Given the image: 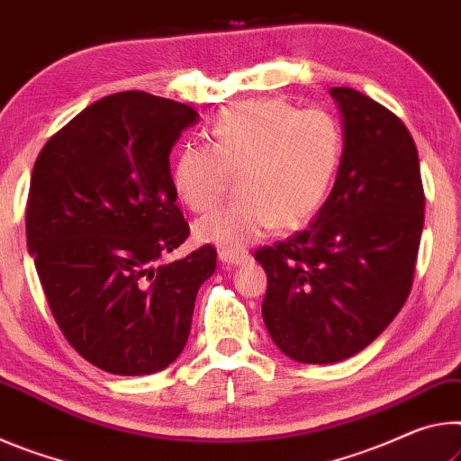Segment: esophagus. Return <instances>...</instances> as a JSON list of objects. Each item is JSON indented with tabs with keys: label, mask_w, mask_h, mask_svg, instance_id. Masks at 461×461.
Wrapping results in <instances>:
<instances>
[{
	"label": "esophagus",
	"mask_w": 461,
	"mask_h": 461,
	"mask_svg": "<svg viewBox=\"0 0 461 461\" xmlns=\"http://www.w3.org/2000/svg\"><path fill=\"white\" fill-rule=\"evenodd\" d=\"M218 259H221L224 266H245V263L251 261V255L232 253V251H221V253H218Z\"/></svg>",
	"instance_id": "1"
}]
</instances>
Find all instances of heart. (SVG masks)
Instances as JSON below:
<instances>
[{"instance_id":"1","label":"heart","mask_w":461,"mask_h":461,"mask_svg":"<svg viewBox=\"0 0 461 461\" xmlns=\"http://www.w3.org/2000/svg\"><path fill=\"white\" fill-rule=\"evenodd\" d=\"M212 145H185L173 163V187L194 212L222 198L229 173L237 194L229 206L202 216L195 239L243 251L271 229H300L327 200L341 161V128L321 110L298 112L282 100H251L222 110Z\"/></svg>"}]
</instances>
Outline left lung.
Masks as SVG:
<instances>
[{
    "mask_svg": "<svg viewBox=\"0 0 461 461\" xmlns=\"http://www.w3.org/2000/svg\"><path fill=\"white\" fill-rule=\"evenodd\" d=\"M343 126L335 185L306 230L263 247L261 314L280 351L335 364L374 341L409 298L425 194L419 153L390 110L351 87H330Z\"/></svg>",
    "mask_w": 461,
    "mask_h": 461,
    "instance_id": "obj_1",
    "label": "left lung"
}]
</instances>
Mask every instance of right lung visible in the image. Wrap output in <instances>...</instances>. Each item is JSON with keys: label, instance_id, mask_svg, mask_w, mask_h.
Here are the masks:
<instances>
[{"label": "right lung", "instance_id": "obj_1", "mask_svg": "<svg viewBox=\"0 0 461 461\" xmlns=\"http://www.w3.org/2000/svg\"><path fill=\"white\" fill-rule=\"evenodd\" d=\"M200 114L145 92L105 95L52 137L34 163L28 253L67 341L89 364L145 375L179 357L200 285L203 245L159 263L190 235L169 155Z\"/></svg>", "mask_w": 461, "mask_h": 461}]
</instances>
